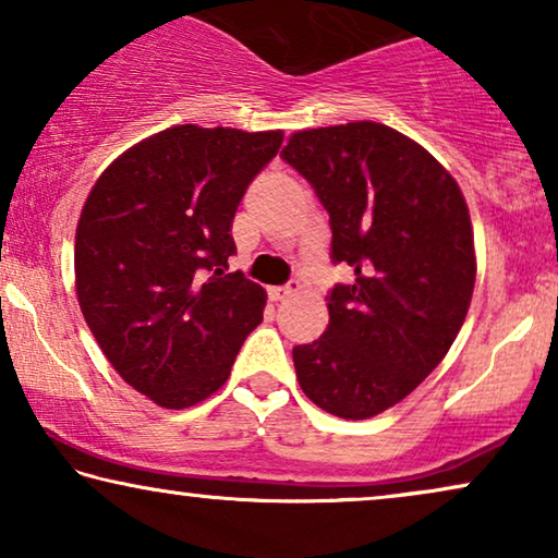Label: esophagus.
<instances>
[{"instance_id":"1","label":"esophagus","mask_w":558,"mask_h":558,"mask_svg":"<svg viewBox=\"0 0 558 558\" xmlns=\"http://www.w3.org/2000/svg\"><path fill=\"white\" fill-rule=\"evenodd\" d=\"M302 289V281L300 279H292V281H287V284H281V287H271L269 289V296L274 302H281V300H289V296L292 294H296Z\"/></svg>"}]
</instances>
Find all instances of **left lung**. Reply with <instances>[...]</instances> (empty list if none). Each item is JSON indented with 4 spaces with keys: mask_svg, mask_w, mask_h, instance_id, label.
<instances>
[{
    "mask_svg": "<svg viewBox=\"0 0 558 558\" xmlns=\"http://www.w3.org/2000/svg\"><path fill=\"white\" fill-rule=\"evenodd\" d=\"M281 157L330 213L332 262L353 269L327 294L325 335L292 350L296 380L327 414L371 418L437 368L468 317V203L422 144L378 121L296 132Z\"/></svg>",
    "mask_w": 558,
    "mask_h": 558,
    "instance_id": "left-lung-1",
    "label": "left lung"
}]
</instances>
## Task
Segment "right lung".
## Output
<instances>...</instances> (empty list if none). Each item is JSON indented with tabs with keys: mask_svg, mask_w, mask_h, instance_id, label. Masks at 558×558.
Wrapping results in <instances>:
<instances>
[{
	"mask_svg": "<svg viewBox=\"0 0 558 558\" xmlns=\"http://www.w3.org/2000/svg\"><path fill=\"white\" fill-rule=\"evenodd\" d=\"M284 132L180 124L101 172L75 228V292L113 371L165 409L208 399L264 319L266 292L228 269L231 223Z\"/></svg>",
	"mask_w": 558,
	"mask_h": 558,
	"instance_id": "right-lung-1",
	"label": "right lung"
}]
</instances>
